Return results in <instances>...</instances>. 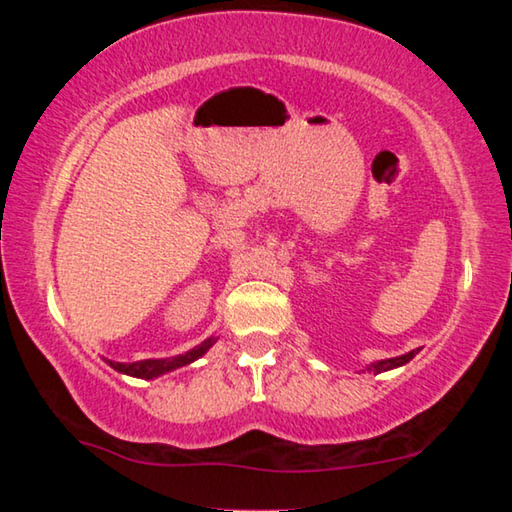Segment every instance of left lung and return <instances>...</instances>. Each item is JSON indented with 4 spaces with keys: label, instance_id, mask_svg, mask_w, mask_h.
Here are the masks:
<instances>
[{
    "label": "left lung",
    "instance_id": "left-lung-1",
    "mask_svg": "<svg viewBox=\"0 0 512 512\" xmlns=\"http://www.w3.org/2000/svg\"><path fill=\"white\" fill-rule=\"evenodd\" d=\"M418 352H420V348H411V350H406V352H397V354H393V357L372 359L368 363H363V370L361 372H368V375H379V372L400 368V366H404V363H409Z\"/></svg>",
    "mask_w": 512,
    "mask_h": 512
}]
</instances>
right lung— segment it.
Masks as SVG:
<instances>
[{
	"label": "right lung",
	"instance_id": "add662e5",
	"mask_svg": "<svg viewBox=\"0 0 512 512\" xmlns=\"http://www.w3.org/2000/svg\"><path fill=\"white\" fill-rule=\"evenodd\" d=\"M216 341H219L216 336H207V339L192 345L189 350L178 352V354H167V357H144V359H131V361H121V359H112V357H103V359H106L115 370L126 372V375L153 379V377L162 375V372L187 366V363H192L198 357H203V354L210 350Z\"/></svg>",
	"mask_w": 512,
	"mask_h": 512
}]
</instances>
